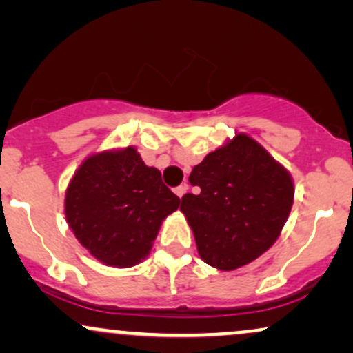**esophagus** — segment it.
I'll use <instances>...</instances> for the list:
<instances>
[{
  "label": "esophagus",
  "mask_w": 353,
  "mask_h": 353,
  "mask_svg": "<svg viewBox=\"0 0 353 353\" xmlns=\"http://www.w3.org/2000/svg\"><path fill=\"white\" fill-rule=\"evenodd\" d=\"M188 189H189L188 184H181V185H177L176 189H174V192H176L179 197H182L185 192H188Z\"/></svg>",
  "instance_id": "obj_1"
}]
</instances>
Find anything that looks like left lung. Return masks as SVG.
<instances>
[{
	"label": "left lung",
	"instance_id": "obj_1",
	"mask_svg": "<svg viewBox=\"0 0 353 353\" xmlns=\"http://www.w3.org/2000/svg\"><path fill=\"white\" fill-rule=\"evenodd\" d=\"M197 194L182 197L205 264L234 270L261 257L281 236L294 204L289 171L252 137L237 134L189 176Z\"/></svg>",
	"mask_w": 353,
	"mask_h": 353
}]
</instances>
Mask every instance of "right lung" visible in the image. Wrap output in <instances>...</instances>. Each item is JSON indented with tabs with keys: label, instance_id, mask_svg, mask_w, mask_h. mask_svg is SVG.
<instances>
[{
	"label": "right lung",
	"instance_id": "obj_1",
	"mask_svg": "<svg viewBox=\"0 0 353 353\" xmlns=\"http://www.w3.org/2000/svg\"><path fill=\"white\" fill-rule=\"evenodd\" d=\"M181 199L134 148L89 156L66 189L64 212L79 244L106 265L132 267L151 252Z\"/></svg>",
	"mask_w": 353,
	"mask_h": 353
}]
</instances>
